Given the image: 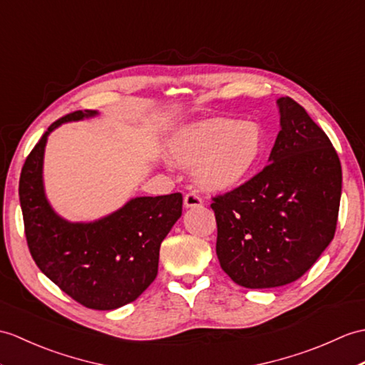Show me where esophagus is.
I'll use <instances>...</instances> for the list:
<instances>
[{
  "label": "esophagus",
  "mask_w": 365,
  "mask_h": 365,
  "mask_svg": "<svg viewBox=\"0 0 365 365\" xmlns=\"http://www.w3.org/2000/svg\"><path fill=\"white\" fill-rule=\"evenodd\" d=\"M183 203L186 208H194V207H200L202 205V197L199 196L197 192L190 191L188 194H185L183 197Z\"/></svg>",
  "instance_id": "esophagus-1"
}]
</instances>
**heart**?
Segmentation results:
<instances>
[{"label":"heart","mask_w":365,"mask_h":365,"mask_svg":"<svg viewBox=\"0 0 365 365\" xmlns=\"http://www.w3.org/2000/svg\"><path fill=\"white\" fill-rule=\"evenodd\" d=\"M264 135L253 121L210 120L182 130L171 154L185 168L197 165V180L207 190H230L242 183L258 165Z\"/></svg>","instance_id":"obj_1"}]
</instances>
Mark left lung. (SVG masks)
<instances>
[{
    "label": "left lung",
    "instance_id": "8db88e82",
    "mask_svg": "<svg viewBox=\"0 0 365 365\" xmlns=\"http://www.w3.org/2000/svg\"><path fill=\"white\" fill-rule=\"evenodd\" d=\"M278 107L270 163L211 197L219 264L249 289L284 286L309 270L334 238L341 203L342 168L327 133L289 96Z\"/></svg>",
    "mask_w": 365,
    "mask_h": 365
}]
</instances>
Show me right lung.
<instances>
[{"mask_svg":"<svg viewBox=\"0 0 365 365\" xmlns=\"http://www.w3.org/2000/svg\"><path fill=\"white\" fill-rule=\"evenodd\" d=\"M78 110L54 121L23 165L19 194L24 235L38 269L73 300L90 309H116L137 300L158 272L160 245L182 216L180 192L137 197L107 217L71 224L45 197L41 166L51 130L93 116Z\"/></svg>","mask_w":365,"mask_h":365,"instance_id":"right-lung-1","label":"right lung"}]
</instances>
